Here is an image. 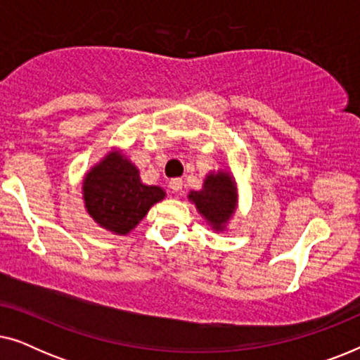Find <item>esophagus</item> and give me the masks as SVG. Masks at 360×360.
Wrapping results in <instances>:
<instances>
[{
  "label": "esophagus",
  "mask_w": 360,
  "mask_h": 360,
  "mask_svg": "<svg viewBox=\"0 0 360 360\" xmlns=\"http://www.w3.org/2000/svg\"><path fill=\"white\" fill-rule=\"evenodd\" d=\"M181 185H184V181H181L180 179H174V180H170V184H169L170 190H172V191H175V193H179V191L181 190Z\"/></svg>",
  "instance_id": "34e87169"
}]
</instances>
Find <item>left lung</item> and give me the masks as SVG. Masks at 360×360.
Returning a JSON list of instances; mask_svg holds the SVG:
<instances>
[{
  "mask_svg": "<svg viewBox=\"0 0 360 360\" xmlns=\"http://www.w3.org/2000/svg\"><path fill=\"white\" fill-rule=\"evenodd\" d=\"M188 200L216 233L228 228L238 208V185L228 170L210 172L201 190H190Z\"/></svg>",
  "mask_w": 360,
  "mask_h": 360,
  "instance_id": "left-lung-1",
  "label": "left lung"
}]
</instances>
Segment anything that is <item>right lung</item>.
Segmentation results:
<instances>
[{
  "mask_svg": "<svg viewBox=\"0 0 360 360\" xmlns=\"http://www.w3.org/2000/svg\"><path fill=\"white\" fill-rule=\"evenodd\" d=\"M82 193L93 221L117 236L129 234L165 198L164 188L142 184L139 169L120 149L108 152L86 172Z\"/></svg>",
  "mask_w": 360,
  "mask_h": 360,
  "instance_id": "obj_1",
  "label": "right lung"
}]
</instances>
